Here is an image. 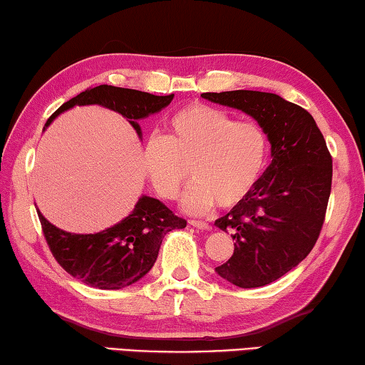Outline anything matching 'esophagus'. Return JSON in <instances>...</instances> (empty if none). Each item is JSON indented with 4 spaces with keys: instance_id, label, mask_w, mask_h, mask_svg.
Returning a JSON list of instances; mask_svg holds the SVG:
<instances>
[{
    "instance_id": "esophagus-1",
    "label": "esophagus",
    "mask_w": 365,
    "mask_h": 365,
    "mask_svg": "<svg viewBox=\"0 0 365 365\" xmlns=\"http://www.w3.org/2000/svg\"><path fill=\"white\" fill-rule=\"evenodd\" d=\"M190 226H194L197 229H203V231H207V229H210V225L205 221H197V220H190L189 221Z\"/></svg>"
}]
</instances>
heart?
I'll return each instance as SVG.
<instances>
[{"label":"heart","mask_w":365,"mask_h":365,"mask_svg":"<svg viewBox=\"0 0 365 365\" xmlns=\"http://www.w3.org/2000/svg\"><path fill=\"white\" fill-rule=\"evenodd\" d=\"M168 134L149 136L143 145V168L163 200L178 199L190 176L182 207L207 215L218 205L232 208L258 186L269 158V139L257 121H237L220 108L194 102L166 121Z\"/></svg>","instance_id":"heart-1"}]
</instances>
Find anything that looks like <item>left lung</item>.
Listing matches in <instances>:
<instances>
[{"mask_svg":"<svg viewBox=\"0 0 365 365\" xmlns=\"http://www.w3.org/2000/svg\"><path fill=\"white\" fill-rule=\"evenodd\" d=\"M264 128L272 162L248 199L215 225L232 235L234 255L216 272L255 289L297 267L316 245L331 190V155L312 115L272 93H203Z\"/></svg>","mask_w":365,"mask_h":365,"instance_id":"left-lung-1","label":"left lung"}]
</instances>
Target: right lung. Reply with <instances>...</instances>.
<instances>
[{"instance_id":"right-lung-1","label":"right lung","mask_w":365,"mask_h":365,"mask_svg":"<svg viewBox=\"0 0 365 365\" xmlns=\"http://www.w3.org/2000/svg\"><path fill=\"white\" fill-rule=\"evenodd\" d=\"M173 98L175 94L155 96L138 89L101 85L62 104L48 118L46 126L57 115L75 106L98 104L123 115L140 136L138 120L160 112ZM38 218L57 263L72 277L101 290H118L143 279L155 263L166 232L187 225L165 203L147 195L140 197L131 215L98 234L62 231L51 225L40 210Z\"/></svg>"}]
</instances>
